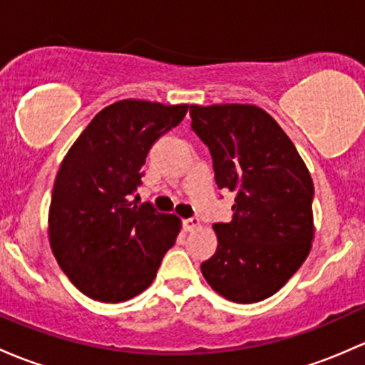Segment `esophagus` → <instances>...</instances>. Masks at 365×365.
<instances>
[{
    "instance_id": "obj_1",
    "label": "esophagus",
    "mask_w": 365,
    "mask_h": 365,
    "mask_svg": "<svg viewBox=\"0 0 365 365\" xmlns=\"http://www.w3.org/2000/svg\"><path fill=\"white\" fill-rule=\"evenodd\" d=\"M199 225H201L199 218H187V220H183V229H185L187 232L194 231V229H197Z\"/></svg>"
}]
</instances>
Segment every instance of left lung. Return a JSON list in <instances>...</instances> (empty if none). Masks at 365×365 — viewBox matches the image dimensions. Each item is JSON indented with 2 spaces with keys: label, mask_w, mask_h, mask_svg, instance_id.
<instances>
[{
  "label": "left lung",
  "mask_w": 365,
  "mask_h": 365,
  "mask_svg": "<svg viewBox=\"0 0 365 365\" xmlns=\"http://www.w3.org/2000/svg\"><path fill=\"white\" fill-rule=\"evenodd\" d=\"M218 189L236 192L232 218L215 224L218 247L201 264L208 285L240 304L278 292L312 250L313 180L297 148L255 105H190Z\"/></svg>",
  "instance_id": "8db88e82"
}]
</instances>
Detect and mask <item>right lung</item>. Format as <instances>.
I'll return each instance as SVG.
<instances>
[{
	"mask_svg": "<svg viewBox=\"0 0 365 365\" xmlns=\"http://www.w3.org/2000/svg\"><path fill=\"white\" fill-rule=\"evenodd\" d=\"M189 105L122 99L96 115L64 155L48 208V241L70 282L94 301L122 302L150 287L182 229L176 215L133 206L150 147Z\"/></svg>",
	"mask_w": 365,
	"mask_h": 365,
	"instance_id": "add662e5",
	"label": "right lung"
}]
</instances>
